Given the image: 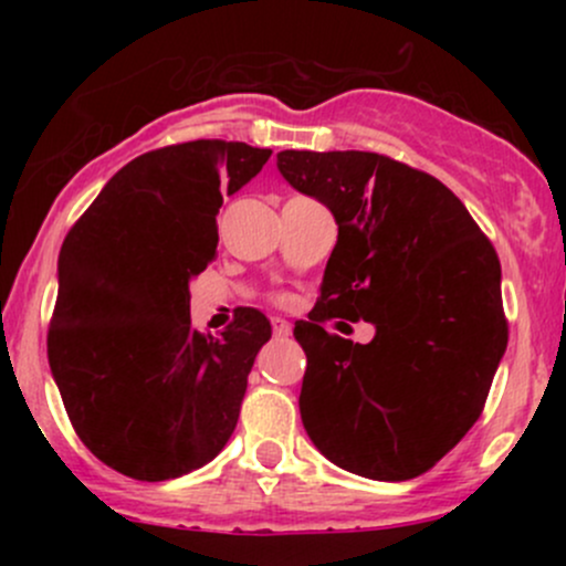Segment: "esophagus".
<instances>
[{
  "label": "esophagus",
  "instance_id": "1",
  "mask_svg": "<svg viewBox=\"0 0 566 566\" xmlns=\"http://www.w3.org/2000/svg\"><path fill=\"white\" fill-rule=\"evenodd\" d=\"M271 327H274V335L276 337H287L292 333L290 322L282 319V316H274V319H271Z\"/></svg>",
  "mask_w": 566,
  "mask_h": 566
}]
</instances>
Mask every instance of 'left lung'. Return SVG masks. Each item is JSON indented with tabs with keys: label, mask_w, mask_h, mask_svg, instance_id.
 Instances as JSON below:
<instances>
[{
	"label": "left lung",
	"mask_w": 566,
	"mask_h": 566,
	"mask_svg": "<svg viewBox=\"0 0 566 566\" xmlns=\"http://www.w3.org/2000/svg\"><path fill=\"white\" fill-rule=\"evenodd\" d=\"M279 172L337 220L319 301L292 329L305 431L350 473L420 476L476 423L509 346L495 247L441 180L382 154L282 151ZM335 315L376 337L327 334Z\"/></svg>",
	"instance_id": "1"
}]
</instances>
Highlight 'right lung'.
Masks as SVG:
<instances>
[{"mask_svg": "<svg viewBox=\"0 0 566 566\" xmlns=\"http://www.w3.org/2000/svg\"><path fill=\"white\" fill-rule=\"evenodd\" d=\"M269 157L237 140L140 154L63 239L50 369L82 444L129 479L197 471L237 428L271 324L237 308L218 337L199 333L188 282L216 261L223 193L255 178Z\"/></svg>", "mask_w": 566, "mask_h": 566, "instance_id": "1", "label": "right lung"}]
</instances>
